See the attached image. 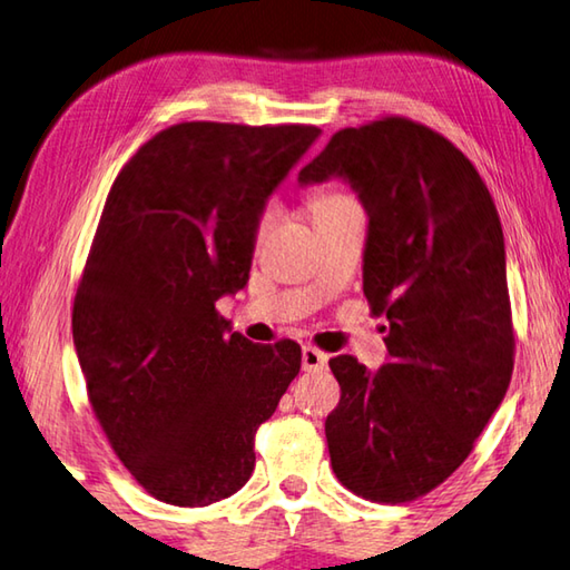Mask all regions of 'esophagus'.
Segmentation results:
<instances>
[{
  "label": "esophagus",
  "mask_w": 570,
  "mask_h": 570,
  "mask_svg": "<svg viewBox=\"0 0 570 570\" xmlns=\"http://www.w3.org/2000/svg\"><path fill=\"white\" fill-rule=\"evenodd\" d=\"M326 362H330V356H326L324 352L314 350V346H304L302 350V366L304 372H322Z\"/></svg>",
  "instance_id": "obj_1"
}]
</instances>
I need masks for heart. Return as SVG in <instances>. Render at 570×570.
<instances>
[{"mask_svg":"<svg viewBox=\"0 0 570 570\" xmlns=\"http://www.w3.org/2000/svg\"><path fill=\"white\" fill-rule=\"evenodd\" d=\"M344 200H350V198L340 196V193H324V196H316L312 200V208H314V214H320V210H326V208H332V206H340V204H344ZM268 220H272V216H264L262 228L268 226Z\"/></svg>","mask_w":570,"mask_h":570,"instance_id":"1","label":"heart"}]
</instances>
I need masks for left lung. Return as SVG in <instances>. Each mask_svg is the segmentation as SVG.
I'll list each match as a JSON object with an SVG mask.
<instances>
[{"label": "left lung", "mask_w": 570, "mask_h": 570, "mask_svg": "<svg viewBox=\"0 0 570 570\" xmlns=\"http://www.w3.org/2000/svg\"><path fill=\"white\" fill-rule=\"evenodd\" d=\"M342 178L366 210L364 296L387 314V362H330L342 400L326 417L336 478L377 503H407L470 455L513 374L505 240L472 163L407 118L332 135L298 173Z\"/></svg>", "instance_id": "1"}]
</instances>
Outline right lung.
<instances>
[{
    "mask_svg": "<svg viewBox=\"0 0 570 570\" xmlns=\"http://www.w3.org/2000/svg\"><path fill=\"white\" fill-rule=\"evenodd\" d=\"M322 130L180 122L115 178L72 308V340L112 450L163 503L246 485L254 435L302 370L216 312L248 284L266 200Z\"/></svg>",
    "mask_w": 570,
    "mask_h": 570,
    "instance_id": "right-lung-1",
    "label": "right lung"
}]
</instances>
